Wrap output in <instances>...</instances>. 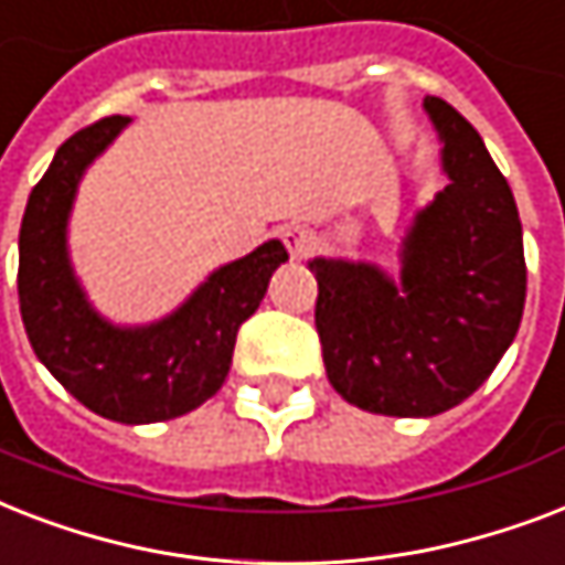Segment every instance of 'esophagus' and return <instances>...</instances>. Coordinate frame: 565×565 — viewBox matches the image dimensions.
I'll list each match as a JSON object with an SVG mask.
<instances>
[{
  "instance_id": "34e87169",
  "label": "esophagus",
  "mask_w": 565,
  "mask_h": 565,
  "mask_svg": "<svg viewBox=\"0 0 565 565\" xmlns=\"http://www.w3.org/2000/svg\"><path fill=\"white\" fill-rule=\"evenodd\" d=\"M282 242H286L288 254L295 256V259H303V256L315 250L318 236L309 227H303V224H288V227H282Z\"/></svg>"
}]
</instances>
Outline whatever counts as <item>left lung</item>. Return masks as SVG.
Masks as SVG:
<instances>
[{"instance_id":"left-lung-1","label":"left lung","mask_w":565,"mask_h":565,"mask_svg":"<svg viewBox=\"0 0 565 565\" xmlns=\"http://www.w3.org/2000/svg\"><path fill=\"white\" fill-rule=\"evenodd\" d=\"M423 110L449 183L414 215L399 277L373 262H309L329 382L350 405L385 417H435L476 394L525 309L522 224L508 180L452 104L426 96Z\"/></svg>"}]
</instances>
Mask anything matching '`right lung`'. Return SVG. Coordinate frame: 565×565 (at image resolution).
<instances>
[{"label": "right lung", "mask_w": 565, "mask_h": 565, "mask_svg": "<svg viewBox=\"0 0 565 565\" xmlns=\"http://www.w3.org/2000/svg\"><path fill=\"white\" fill-rule=\"evenodd\" d=\"M110 116L57 148L31 189L20 227V311L46 370L98 417L146 426L183 417L218 394L230 373L236 332L288 259L279 238L210 274L178 309L142 327L98 315L70 259V215L84 171L121 130Z\"/></svg>", "instance_id": "1"}]
</instances>
